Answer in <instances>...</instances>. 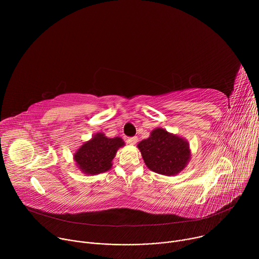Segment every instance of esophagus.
<instances>
[{
  "label": "esophagus",
  "instance_id": "1",
  "mask_svg": "<svg viewBox=\"0 0 259 259\" xmlns=\"http://www.w3.org/2000/svg\"><path fill=\"white\" fill-rule=\"evenodd\" d=\"M137 140H138V138H137L136 136L128 137V138H127V142H128L129 144H135V143L137 142Z\"/></svg>",
  "mask_w": 259,
  "mask_h": 259
}]
</instances>
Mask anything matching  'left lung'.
<instances>
[{
    "instance_id": "1",
    "label": "left lung",
    "mask_w": 259,
    "mask_h": 259,
    "mask_svg": "<svg viewBox=\"0 0 259 259\" xmlns=\"http://www.w3.org/2000/svg\"><path fill=\"white\" fill-rule=\"evenodd\" d=\"M137 146L145 165L163 175L179 173L191 158L188 141L162 128L153 130L151 136L140 141Z\"/></svg>"
}]
</instances>
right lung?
<instances>
[{
	"label": "right lung",
	"mask_w": 259,
	"mask_h": 259,
	"mask_svg": "<svg viewBox=\"0 0 259 259\" xmlns=\"http://www.w3.org/2000/svg\"><path fill=\"white\" fill-rule=\"evenodd\" d=\"M124 145L120 137L107 138L102 133L95 134L90 141L84 143L75 154V161L86 174H98L112 167L119 147Z\"/></svg>",
	"instance_id": "obj_1"
}]
</instances>
